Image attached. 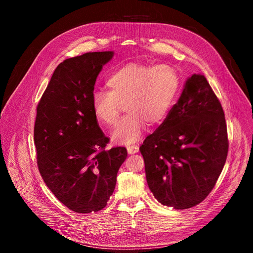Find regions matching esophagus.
I'll use <instances>...</instances> for the list:
<instances>
[{
  "instance_id": "esophagus-1",
  "label": "esophagus",
  "mask_w": 253,
  "mask_h": 253,
  "mask_svg": "<svg viewBox=\"0 0 253 253\" xmlns=\"http://www.w3.org/2000/svg\"><path fill=\"white\" fill-rule=\"evenodd\" d=\"M127 151L129 154H134L138 151V146L137 145H132V146H128Z\"/></svg>"
}]
</instances>
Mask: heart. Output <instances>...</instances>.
<instances>
[{
    "mask_svg": "<svg viewBox=\"0 0 253 253\" xmlns=\"http://www.w3.org/2000/svg\"><path fill=\"white\" fill-rule=\"evenodd\" d=\"M109 91L96 90L91 105L96 120L115 125L122 105L128 115L112 130L116 143L131 144L140 140L147 125L160 124L169 115L181 90V78L167 64L129 63L110 73Z\"/></svg>",
    "mask_w": 253,
    "mask_h": 253,
    "instance_id": "heart-1",
    "label": "heart"
}]
</instances>
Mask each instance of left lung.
Listing matches in <instances>:
<instances>
[{"instance_id": "left-lung-1", "label": "left lung", "mask_w": 253, "mask_h": 253, "mask_svg": "<svg viewBox=\"0 0 253 253\" xmlns=\"http://www.w3.org/2000/svg\"><path fill=\"white\" fill-rule=\"evenodd\" d=\"M140 151L149 189L163 205L187 209L207 198L225 165L228 136L222 105L205 77L187 79L177 103Z\"/></svg>"}]
</instances>
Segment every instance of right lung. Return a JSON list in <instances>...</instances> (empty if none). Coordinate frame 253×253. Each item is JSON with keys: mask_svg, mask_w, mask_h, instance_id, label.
<instances>
[{"mask_svg": "<svg viewBox=\"0 0 253 253\" xmlns=\"http://www.w3.org/2000/svg\"><path fill=\"white\" fill-rule=\"evenodd\" d=\"M113 51L87 52L55 68L37 107L35 145L45 184L78 213L102 210L115 191L125 147H105L91 100L97 76Z\"/></svg>", "mask_w": 253, "mask_h": 253, "instance_id": "obj_1", "label": "right lung"}]
</instances>
